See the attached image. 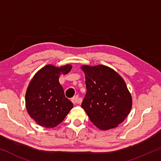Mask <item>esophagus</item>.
I'll use <instances>...</instances> for the list:
<instances>
[{
  "label": "esophagus",
  "mask_w": 161,
  "mask_h": 161,
  "mask_svg": "<svg viewBox=\"0 0 161 161\" xmlns=\"http://www.w3.org/2000/svg\"><path fill=\"white\" fill-rule=\"evenodd\" d=\"M72 102L75 105V104H77V103H80L81 102V100H80V98H79L78 95H77V96H75V97L72 98Z\"/></svg>",
  "instance_id": "esophagus-1"
}]
</instances>
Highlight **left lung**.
<instances>
[{"mask_svg": "<svg viewBox=\"0 0 161 161\" xmlns=\"http://www.w3.org/2000/svg\"><path fill=\"white\" fill-rule=\"evenodd\" d=\"M86 93L81 103L90 121L98 129H114L123 122L132 107V97L124 79L102 64L82 65Z\"/></svg>", "mask_w": 161, "mask_h": 161, "instance_id": "obj_1", "label": "left lung"}]
</instances>
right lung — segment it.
Here are the masks:
<instances>
[{
  "label": "right lung",
  "mask_w": 161,
  "mask_h": 161,
  "mask_svg": "<svg viewBox=\"0 0 161 161\" xmlns=\"http://www.w3.org/2000/svg\"><path fill=\"white\" fill-rule=\"evenodd\" d=\"M71 64L55 67L45 65L34 75L25 93L26 109L30 116L45 128H54L63 121L73 103L64 96L59 82L61 74L67 75Z\"/></svg>",
  "instance_id": "1"
}]
</instances>
